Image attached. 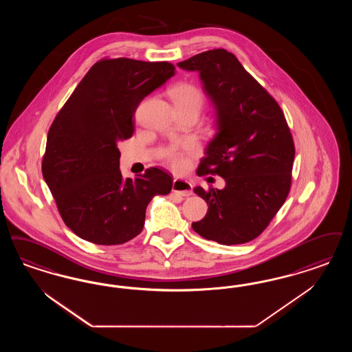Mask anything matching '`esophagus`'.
<instances>
[{
	"label": "esophagus",
	"instance_id": "esophagus-1",
	"mask_svg": "<svg viewBox=\"0 0 352 352\" xmlns=\"http://www.w3.org/2000/svg\"><path fill=\"white\" fill-rule=\"evenodd\" d=\"M173 191L182 197H191L192 195V184L186 179L175 178L173 181Z\"/></svg>",
	"mask_w": 352,
	"mask_h": 352
}]
</instances>
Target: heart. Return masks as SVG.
I'll use <instances>...</instances> for the list:
<instances>
[{
  "mask_svg": "<svg viewBox=\"0 0 352 352\" xmlns=\"http://www.w3.org/2000/svg\"><path fill=\"white\" fill-rule=\"evenodd\" d=\"M175 109H197L203 104V93L197 85L191 82H178L169 91ZM197 152V146L192 141H183L170 146L165 152V160L170 168L175 171H183L188 166L190 155Z\"/></svg>",
  "mask_w": 352,
  "mask_h": 352,
  "instance_id": "obj_1",
  "label": "heart"
}]
</instances>
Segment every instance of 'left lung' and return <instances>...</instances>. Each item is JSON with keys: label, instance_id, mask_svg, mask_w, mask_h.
<instances>
[{"label": "left lung", "instance_id": "left-lung-1", "mask_svg": "<svg viewBox=\"0 0 352 352\" xmlns=\"http://www.w3.org/2000/svg\"><path fill=\"white\" fill-rule=\"evenodd\" d=\"M199 72L216 109V133L197 175L217 174L223 190L194 191L208 212L192 229L221 245L256 239L280 210L291 190L295 144L279 103L232 52L210 50L178 63Z\"/></svg>", "mask_w": 352, "mask_h": 352}]
</instances>
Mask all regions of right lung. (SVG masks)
I'll return each instance as SVG.
<instances>
[{
  "instance_id": "1",
  "label": "right lung",
  "mask_w": 352,
  "mask_h": 352,
  "mask_svg": "<svg viewBox=\"0 0 352 352\" xmlns=\"http://www.w3.org/2000/svg\"><path fill=\"white\" fill-rule=\"evenodd\" d=\"M174 73L168 61L102 58L50 126L43 178L63 221L80 239L107 246L135 239L149 201L171 191V175L158 168L123 178L118 142L133 135L141 100Z\"/></svg>"
}]
</instances>
